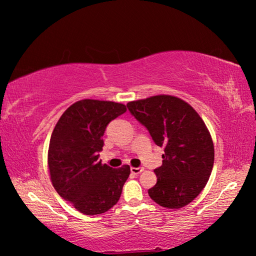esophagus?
<instances>
[{
	"instance_id": "obj_1",
	"label": "esophagus",
	"mask_w": 256,
	"mask_h": 256,
	"mask_svg": "<svg viewBox=\"0 0 256 256\" xmlns=\"http://www.w3.org/2000/svg\"><path fill=\"white\" fill-rule=\"evenodd\" d=\"M142 170H144V168H142V167H132L131 168V172H132V174H134V175L140 174Z\"/></svg>"
}]
</instances>
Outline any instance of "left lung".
I'll list each match as a JSON object with an SVG mask.
<instances>
[{
  "mask_svg": "<svg viewBox=\"0 0 256 256\" xmlns=\"http://www.w3.org/2000/svg\"><path fill=\"white\" fill-rule=\"evenodd\" d=\"M126 106L154 144L164 146L162 164L154 170L157 183L149 196L168 209L188 204L204 188L214 167V142L204 122L188 102L168 94Z\"/></svg>",
  "mask_w": 256,
  "mask_h": 256,
  "instance_id": "obj_1",
  "label": "left lung"
}]
</instances>
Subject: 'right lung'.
I'll list each match as a JSON object with an SVG mask.
<instances>
[{
	"label": "right lung",
	"instance_id": "right-lung-1",
	"mask_svg": "<svg viewBox=\"0 0 256 256\" xmlns=\"http://www.w3.org/2000/svg\"><path fill=\"white\" fill-rule=\"evenodd\" d=\"M126 107L114 102L84 99L63 112L48 148L50 180L64 200L81 214H104L120 200L130 166L114 170L98 160L107 125Z\"/></svg>",
	"mask_w": 256,
	"mask_h": 256
}]
</instances>
